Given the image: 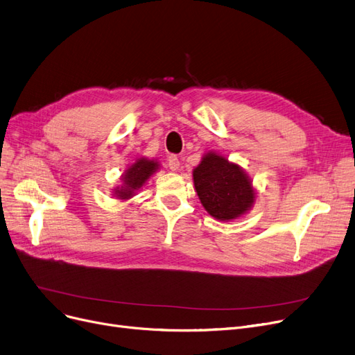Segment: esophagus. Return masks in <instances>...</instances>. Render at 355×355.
Segmentation results:
<instances>
[{"label":"esophagus","mask_w":355,"mask_h":355,"mask_svg":"<svg viewBox=\"0 0 355 355\" xmlns=\"http://www.w3.org/2000/svg\"><path fill=\"white\" fill-rule=\"evenodd\" d=\"M168 166L173 169V171H177L180 168V159L177 158V155H169L168 157Z\"/></svg>","instance_id":"34e87169"}]
</instances>
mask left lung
Returning a JSON list of instances; mask_svg holds the SVG:
<instances>
[{"label": "left lung", "mask_w": 355, "mask_h": 355, "mask_svg": "<svg viewBox=\"0 0 355 355\" xmlns=\"http://www.w3.org/2000/svg\"><path fill=\"white\" fill-rule=\"evenodd\" d=\"M193 181L203 207L218 220L239 219L255 203L257 191L245 169L213 150L193 169Z\"/></svg>", "instance_id": "1"}]
</instances>
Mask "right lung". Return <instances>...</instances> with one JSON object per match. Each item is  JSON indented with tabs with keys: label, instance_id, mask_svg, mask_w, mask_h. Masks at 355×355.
<instances>
[{
	"label": "right lung",
	"instance_id": "1",
	"mask_svg": "<svg viewBox=\"0 0 355 355\" xmlns=\"http://www.w3.org/2000/svg\"><path fill=\"white\" fill-rule=\"evenodd\" d=\"M159 169V162L157 159L149 158H137L125 173L121 174V184L113 190V196L121 202L132 198L137 191H139L146 181L155 174Z\"/></svg>",
	"mask_w": 355,
	"mask_h": 355
}]
</instances>
